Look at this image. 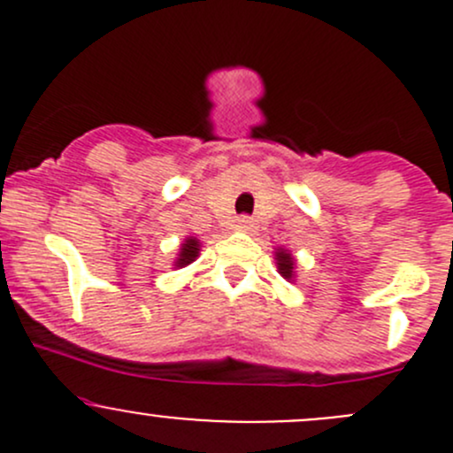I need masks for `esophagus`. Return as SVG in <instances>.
I'll return each mask as SVG.
<instances>
[{
  "mask_svg": "<svg viewBox=\"0 0 453 453\" xmlns=\"http://www.w3.org/2000/svg\"><path fill=\"white\" fill-rule=\"evenodd\" d=\"M254 227V221L250 217H239L236 219V230L241 232H250Z\"/></svg>",
  "mask_w": 453,
  "mask_h": 453,
  "instance_id": "esophagus-1",
  "label": "esophagus"
}]
</instances>
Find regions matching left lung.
<instances>
[{
	"label": "left lung",
	"instance_id": "obj_1",
	"mask_svg": "<svg viewBox=\"0 0 453 453\" xmlns=\"http://www.w3.org/2000/svg\"><path fill=\"white\" fill-rule=\"evenodd\" d=\"M278 269H280V273L285 278H291L294 276V258H291V254L287 252H278Z\"/></svg>",
	"mask_w": 453,
	"mask_h": 453
}]
</instances>
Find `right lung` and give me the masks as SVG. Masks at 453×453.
Here are the masks:
<instances>
[{
    "mask_svg": "<svg viewBox=\"0 0 453 453\" xmlns=\"http://www.w3.org/2000/svg\"><path fill=\"white\" fill-rule=\"evenodd\" d=\"M199 254V241L197 239H186L184 245H181V252H180V258H177V267H184V265L193 263L195 258H197Z\"/></svg>",
    "mask_w": 453,
    "mask_h": 453,
    "instance_id": "obj_1",
    "label": "right lung"
}]
</instances>
